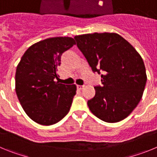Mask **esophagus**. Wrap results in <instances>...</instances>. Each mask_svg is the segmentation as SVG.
Listing matches in <instances>:
<instances>
[{
	"instance_id": "obj_1",
	"label": "esophagus",
	"mask_w": 157,
	"mask_h": 157,
	"mask_svg": "<svg viewBox=\"0 0 157 157\" xmlns=\"http://www.w3.org/2000/svg\"><path fill=\"white\" fill-rule=\"evenodd\" d=\"M83 87H84V86L77 85V89H78V90H82Z\"/></svg>"
}]
</instances>
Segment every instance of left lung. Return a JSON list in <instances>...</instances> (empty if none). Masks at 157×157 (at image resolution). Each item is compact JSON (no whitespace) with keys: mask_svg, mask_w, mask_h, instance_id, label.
Wrapping results in <instances>:
<instances>
[{"mask_svg":"<svg viewBox=\"0 0 157 157\" xmlns=\"http://www.w3.org/2000/svg\"><path fill=\"white\" fill-rule=\"evenodd\" d=\"M77 46L93 72L101 75V86L87 101L100 120H124L141 101L147 81L143 59L130 43L115 33H94L75 37Z\"/></svg>","mask_w":157,"mask_h":157,"instance_id":"8db88e82","label":"left lung"}]
</instances>
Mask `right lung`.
<instances>
[{"instance_id": "add662e5", "label": "right lung", "mask_w": 157, "mask_h": 157, "mask_svg": "<svg viewBox=\"0 0 157 157\" xmlns=\"http://www.w3.org/2000/svg\"><path fill=\"white\" fill-rule=\"evenodd\" d=\"M74 38L56 37L35 43L22 56L16 72V92L27 116L41 125L55 124L68 113L75 85H64L57 70Z\"/></svg>"}]
</instances>
